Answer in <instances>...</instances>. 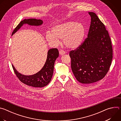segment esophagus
Segmentation results:
<instances>
[{
  "label": "esophagus",
  "mask_w": 121,
  "mask_h": 121,
  "mask_svg": "<svg viewBox=\"0 0 121 121\" xmlns=\"http://www.w3.org/2000/svg\"><path fill=\"white\" fill-rule=\"evenodd\" d=\"M59 54L61 55V56H63L65 54V52L64 50H60L59 51Z\"/></svg>",
  "instance_id": "34e87169"
}]
</instances>
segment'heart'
Returning a JSON list of instances; mask_svg holds the SVG:
<instances>
[{
  "instance_id": "obj_1",
  "label": "heart",
  "mask_w": 121,
  "mask_h": 121,
  "mask_svg": "<svg viewBox=\"0 0 121 121\" xmlns=\"http://www.w3.org/2000/svg\"><path fill=\"white\" fill-rule=\"evenodd\" d=\"M85 34L83 25L78 22L68 21L55 25L45 33V39L53 45L58 44L60 39L63 40L64 44L67 48L75 49L82 43Z\"/></svg>"
}]
</instances>
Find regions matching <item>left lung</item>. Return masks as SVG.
<instances>
[{
	"label": "left lung",
	"mask_w": 121,
	"mask_h": 121,
	"mask_svg": "<svg viewBox=\"0 0 121 121\" xmlns=\"http://www.w3.org/2000/svg\"><path fill=\"white\" fill-rule=\"evenodd\" d=\"M89 14L91 22L88 37L77 50L69 53L72 72L83 84L102 79L109 70L112 58V43L104 24L95 13Z\"/></svg>",
	"instance_id": "left-lung-1"
}]
</instances>
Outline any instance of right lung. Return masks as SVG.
<instances>
[{
  "instance_id": "obj_1",
  "label": "right lung",
  "mask_w": 121,
  "mask_h": 121,
  "mask_svg": "<svg viewBox=\"0 0 121 121\" xmlns=\"http://www.w3.org/2000/svg\"><path fill=\"white\" fill-rule=\"evenodd\" d=\"M43 21L35 19H24L21 22L14 30L12 35L16 33L24 25L28 24L32 26H39L43 24ZM59 56L58 50L56 48L50 49L48 50L46 62L43 68L37 73L32 75H24L17 71L13 64L12 67L17 77L24 84L35 88H42L47 85L52 78L55 62Z\"/></svg>"
}]
</instances>
